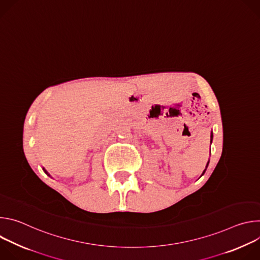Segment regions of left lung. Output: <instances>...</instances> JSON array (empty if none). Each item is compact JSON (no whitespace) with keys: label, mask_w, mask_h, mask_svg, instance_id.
I'll return each instance as SVG.
<instances>
[{"label":"left lung","mask_w":260,"mask_h":260,"mask_svg":"<svg viewBox=\"0 0 260 260\" xmlns=\"http://www.w3.org/2000/svg\"><path fill=\"white\" fill-rule=\"evenodd\" d=\"M212 140H213V134H211V142H212ZM208 165H209V162L207 164V167H206V169H205V171L203 172V174H202V175H204V174H205V172H206V170H207V168H208Z\"/></svg>","instance_id":"obj_1"}]
</instances>
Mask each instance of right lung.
<instances>
[{
  "label": "right lung",
  "mask_w": 260,
  "mask_h": 260,
  "mask_svg": "<svg viewBox=\"0 0 260 260\" xmlns=\"http://www.w3.org/2000/svg\"><path fill=\"white\" fill-rule=\"evenodd\" d=\"M43 170H44V169H43ZM44 172H45V173H46V174H47V172H46V171H45V170H44Z\"/></svg>",
  "instance_id": "1"
}]
</instances>
